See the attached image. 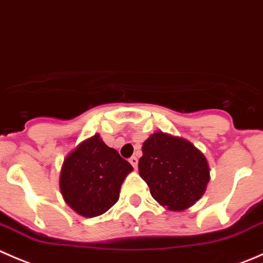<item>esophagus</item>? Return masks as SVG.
<instances>
[{"mask_svg":"<svg viewBox=\"0 0 263 263\" xmlns=\"http://www.w3.org/2000/svg\"><path fill=\"white\" fill-rule=\"evenodd\" d=\"M129 162H130L132 165H133V167L135 168V167H137V166H138V158L135 157V156H133V157L129 158Z\"/></svg>","mask_w":263,"mask_h":263,"instance_id":"1","label":"esophagus"}]
</instances>
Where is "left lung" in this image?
<instances>
[{"mask_svg":"<svg viewBox=\"0 0 263 263\" xmlns=\"http://www.w3.org/2000/svg\"><path fill=\"white\" fill-rule=\"evenodd\" d=\"M139 175L153 198L171 211H183L206 192L210 167L206 157L191 142L153 133L143 143Z\"/></svg>","mask_w":263,"mask_h":263,"instance_id":"1","label":"left lung"}]
</instances>
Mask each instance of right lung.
Segmentation results:
<instances>
[{
  "label": "right lung",
  "instance_id": "right-lung-1",
  "mask_svg": "<svg viewBox=\"0 0 263 263\" xmlns=\"http://www.w3.org/2000/svg\"><path fill=\"white\" fill-rule=\"evenodd\" d=\"M133 166L100 134L80 143L66 156L60 174V189L65 202L77 214L96 217L118 202L120 188Z\"/></svg>",
  "mask_w": 263,
  "mask_h": 263
}]
</instances>
